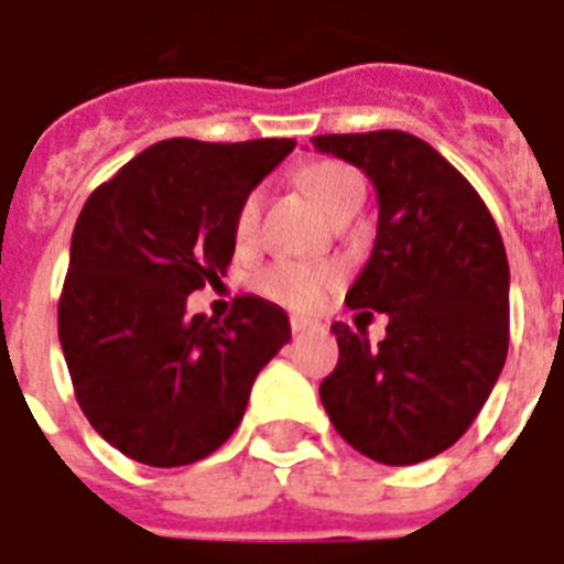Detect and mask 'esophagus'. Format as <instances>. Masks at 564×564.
<instances>
[{"label":"esophagus","instance_id":"1","mask_svg":"<svg viewBox=\"0 0 564 564\" xmlns=\"http://www.w3.org/2000/svg\"><path fill=\"white\" fill-rule=\"evenodd\" d=\"M290 329H293V335H295V338H299V335H305V332L319 329V326H317V323H311V319L293 317V319H290Z\"/></svg>","mask_w":564,"mask_h":564}]
</instances>
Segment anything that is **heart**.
Here are the masks:
<instances>
[{
	"instance_id": "b5f03b06",
	"label": "heart",
	"mask_w": 564,
	"mask_h": 564,
	"mask_svg": "<svg viewBox=\"0 0 564 564\" xmlns=\"http://www.w3.org/2000/svg\"><path fill=\"white\" fill-rule=\"evenodd\" d=\"M299 181L311 196L317 198L319 208L326 210L329 217H335L347 205H356V202L362 205V196H366L362 174L347 162H311L299 172ZM259 210H262V189H250L241 198L232 220V235L238 247L253 245L259 229ZM335 283H338V271L335 269H329V265H307V262H295V259H278V262L262 265L253 274V290L259 295H265L271 302L290 307V311H299V314L317 311Z\"/></svg>"
}]
</instances>
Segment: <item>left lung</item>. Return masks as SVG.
Here are the masks:
<instances>
[{"mask_svg": "<svg viewBox=\"0 0 564 564\" xmlns=\"http://www.w3.org/2000/svg\"><path fill=\"white\" fill-rule=\"evenodd\" d=\"M378 189V238L347 293L387 314V338L335 323L338 366L319 383L335 432L383 465L453 447L496 387L510 338V271L492 214L432 144L402 129L314 135Z\"/></svg>", "mask_w": 564, "mask_h": 564, "instance_id": "obj_1", "label": "left lung"}]
</instances>
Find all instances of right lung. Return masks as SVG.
Instances as JSON below:
<instances>
[{
	"instance_id": "obj_1",
	"label": "right lung",
	"mask_w": 564,
	"mask_h": 564,
	"mask_svg": "<svg viewBox=\"0 0 564 564\" xmlns=\"http://www.w3.org/2000/svg\"><path fill=\"white\" fill-rule=\"evenodd\" d=\"M293 139H169L96 186L72 232L59 344L99 435L153 468L205 459L245 416L250 387L290 341L283 307L238 295L229 317L186 314V295L232 262L241 198Z\"/></svg>"
}]
</instances>
